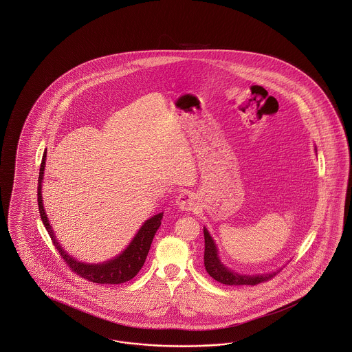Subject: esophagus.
<instances>
[{"label":"esophagus","instance_id":"obj_1","mask_svg":"<svg viewBox=\"0 0 352 352\" xmlns=\"http://www.w3.org/2000/svg\"><path fill=\"white\" fill-rule=\"evenodd\" d=\"M177 204L184 211H191L197 207V197L191 191H184L178 195Z\"/></svg>","mask_w":352,"mask_h":352}]
</instances>
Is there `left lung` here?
Segmentation results:
<instances>
[{"label":"left lung","instance_id":"1","mask_svg":"<svg viewBox=\"0 0 352 352\" xmlns=\"http://www.w3.org/2000/svg\"><path fill=\"white\" fill-rule=\"evenodd\" d=\"M204 234V267L207 273L217 280L220 284L231 285V286H240V285H257L273 278L277 272L264 273V274H239L231 269L226 268L221 261L219 260L218 248L215 241L212 240L211 234H208L207 228L203 230Z\"/></svg>","mask_w":352,"mask_h":352}]
</instances>
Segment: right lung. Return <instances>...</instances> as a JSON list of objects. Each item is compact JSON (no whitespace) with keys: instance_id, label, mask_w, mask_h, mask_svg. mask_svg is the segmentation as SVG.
Segmentation results:
<instances>
[{"instance_id":"right-lung-1","label":"right lung","mask_w":352,"mask_h":352,"mask_svg":"<svg viewBox=\"0 0 352 352\" xmlns=\"http://www.w3.org/2000/svg\"><path fill=\"white\" fill-rule=\"evenodd\" d=\"M46 165V151L42 158V164L39 168V178H38V208L41 219L50 234L51 240L56 248L58 253L63 257V260L67 263L68 267L72 269L78 276L83 277L87 281L96 283V284L116 285L126 283L132 280L134 276L141 270L146 256L151 250L153 237L157 232V230L161 226V220L164 217V212H160L151 219H148L142 227L138 230L131 244L126 247V250L121 252L115 258L105 261L102 264H85L82 261H78L72 256H69L65 251L58 240L55 239L54 231L51 228L49 219L46 215V211L43 208L42 203V181H43V173Z\"/></svg>"}]
</instances>
